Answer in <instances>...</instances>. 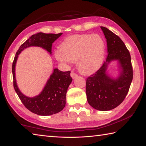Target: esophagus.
<instances>
[{"instance_id":"obj_1","label":"esophagus","mask_w":146,"mask_h":146,"mask_svg":"<svg viewBox=\"0 0 146 146\" xmlns=\"http://www.w3.org/2000/svg\"><path fill=\"white\" fill-rule=\"evenodd\" d=\"M70 76L72 78L74 79V78H76L77 76H78V75H77V74L75 73L74 72H73V71H72V72H70Z\"/></svg>"}]
</instances>
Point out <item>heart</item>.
I'll list each match as a JSON object with an SVG mask.
<instances>
[{
    "label": "heart",
    "mask_w": 146,
    "mask_h": 146,
    "mask_svg": "<svg viewBox=\"0 0 146 146\" xmlns=\"http://www.w3.org/2000/svg\"><path fill=\"white\" fill-rule=\"evenodd\" d=\"M60 50L54 51L60 62H77L78 70L82 74L97 71L102 64L106 53V42L98 34L74 35L61 43Z\"/></svg>",
    "instance_id": "1"
}]
</instances>
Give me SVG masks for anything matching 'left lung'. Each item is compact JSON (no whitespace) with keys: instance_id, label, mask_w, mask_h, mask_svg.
I'll use <instances>...</instances> for the list:
<instances>
[{"instance_id":"obj_1","label":"left lung","mask_w":146,"mask_h":146,"mask_svg":"<svg viewBox=\"0 0 146 146\" xmlns=\"http://www.w3.org/2000/svg\"><path fill=\"white\" fill-rule=\"evenodd\" d=\"M101 29L107 40V56L103 65L86 79V93L90 105L99 111L116 108L125 100L133 79V68L130 52L117 35L106 27ZM118 60L121 71L117 79L106 73L110 61Z\"/></svg>"}]
</instances>
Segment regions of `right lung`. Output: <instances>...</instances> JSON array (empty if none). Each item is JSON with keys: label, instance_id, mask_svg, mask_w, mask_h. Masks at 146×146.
<instances>
[{"label": "right lung", "instance_id": "obj_1", "mask_svg": "<svg viewBox=\"0 0 146 146\" xmlns=\"http://www.w3.org/2000/svg\"><path fill=\"white\" fill-rule=\"evenodd\" d=\"M62 33L60 34H44L42 32L32 35L20 46L16 53L12 65L13 86L25 107L30 111L40 116H49L62 111L66 104V93L72 81L70 71L62 72L58 68L54 69L53 73L48 79L45 87L39 95L30 98L20 92L16 84L15 78V65L18 54L30 46H39L47 50L51 54L52 44Z\"/></svg>", "mask_w": 146, "mask_h": 146}]
</instances>
